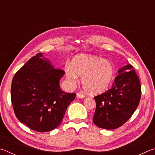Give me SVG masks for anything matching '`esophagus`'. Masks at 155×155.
Masks as SVG:
<instances>
[{"mask_svg": "<svg viewBox=\"0 0 155 155\" xmlns=\"http://www.w3.org/2000/svg\"><path fill=\"white\" fill-rule=\"evenodd\" d=\"M77 97L78 98H85V95L81 92H78V93H77Z\"/></svg>", "mask_w": 155, "mask_h": 155, "instance_id": "34e87169", "label": "esophagus"}]
</instances>
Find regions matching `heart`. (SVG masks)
<instances>
[{
    "label": "heart",
    "mask_w": 155,
    "mask_h": 155,
    "mask_svg": "<svg viewBox=\"0 0 155 155\" xmlns=\"http://www.w3.org/2000/svg\"><path fill=\"white\" fill-rule=\"evenodd\" d=\"M65 74L72 83L82 77V83L89 92L98 94L104 92L111 85L115 69L111 61L89 54H78L71 65L65 67Z\"/></svg>",
    "instance_id": "obj_1"
}]
</instances>
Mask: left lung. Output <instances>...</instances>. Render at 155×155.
Here are the masks:
<instances>
[{
  "instance_id": "left-lung-1",
  "label": "left lung",
  "mask_w": 155,
  "mask_h": 155,
  "mask_svg": "<svg viewBox=\"0 0 155 155\" xmlns=\"http://www.w3.org/2000/svg\"><path fill=\"white\" fill-rule=\"evenodd\" d=\"M112 87L94 97L96 107L93 122L104 129H115L132 116L140 103V81L133 65L127 64L117 71Z\"/></svg>"
}]
</instances>
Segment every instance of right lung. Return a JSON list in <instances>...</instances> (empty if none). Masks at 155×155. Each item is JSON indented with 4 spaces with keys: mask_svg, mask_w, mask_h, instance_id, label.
<instances>
[{
    "mask_svg": "<svg viewBox=\"0 0 155 155\" xmlns=\"http://www.w3.org/2000/svg\"><path fill=\"white\" fill-rule=\"evenodd\" d=\"M38 53L15 73L11 87V100L20 122L38 132H48L62 122L75 93L60 89L65 72L55 69L50 60Z\"/></svg>",
    "mask_w": 155,
    "mask_h": 155,
    "instance_id": "1",
    "label": "right lung"
}]
</instances>
